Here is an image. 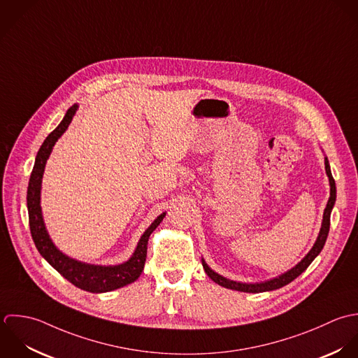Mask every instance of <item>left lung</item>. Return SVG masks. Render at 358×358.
Segmentation results:
<instances>
[{"label":"left lung","mask_w":358,"mask_h":358,"mask_svg":"<svg viewBox=\"0 0 358 358\" xmlns=\"http://www.w3.org/2000/svg\"><path fill=\"white\" fill-rule=\"evenodd\" d=\"M325 169H327V175L329 178V185H331V197L328 200V204H327V208L324 211V221H322V228L320 231V235L314 244V247L310 250V252L294 266L292 268L290 271H287L286 273L275 278V279H271V280H266L264 283H255V285H247V283H238V282H234V280H229L218 273H215L204 261H203V266L207 272V275L218 285L227 287V289H234V290H238V292H245V293H261V292H268V290H275V289H279L287 283H290L292 280H294L299 275H301L307 268L308 265L314 261V258L321 252V250L324 248V244L327 241L328 238V234H329V227H331V211L335 206V201H336V185H335V179L331 173V168H329V162H328V158H325Z\"/></svg>","instance_id":"1"}]
</instances>
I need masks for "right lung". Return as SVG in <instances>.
I'll return each mask as SVG.
<instances>
[{
    "label": "right lung",
    "mask_w": 358,
    "mask_h": 358,
    "mask_svg": "<svg viewBox=\"0 0 358 358\" xmlns=\"http://www.w3.org/2000/svg\"><path fill=\"white\" fill-rule=\"evenodd\" d=\"M78 106L75 104L66 111L62 122L47 136L44 143L41 144L36 162L29 179L27 187V211H29V227L33 241L38 250V252L48 261L51 266H54L65 279H68L76 287L92 292V293H104L115 289L123 287L131 282H134L140 273L143 272L145 257H147V243L150 235L155 231V228L161 224L165 217V213L161 214L151 227L144 232L140 238L137 248L131 258L120 265L115 266H101V265H90L75 261L65 254H62L48 238V234L44 228L41 208H40V187L41 178L44 172V166L47 158L52 150L55 141L62 136V133L68 129L71 120L73 118Z\"/></svg>",
    "instance_id": "add662e5"
}]
</instances>
